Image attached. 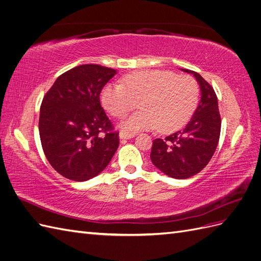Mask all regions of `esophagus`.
<instances>
[{
  "label": "esophagus",
  "mask_w": 261,
  "mask_h": 261,
  "mask_svg": "<svg viewBox=\"0 0 261 261\" xmlns=\"http://www.w3.org/2000/svg\"><path fill=\"white\" fill-rule=\"evenodd\" d=\"M134 136H135V134H133V133L124 132V130L120 132V138L121 139H129V138H133Z\"/></svg>",
  "instance_id": "obj_1"
}]
</instances>
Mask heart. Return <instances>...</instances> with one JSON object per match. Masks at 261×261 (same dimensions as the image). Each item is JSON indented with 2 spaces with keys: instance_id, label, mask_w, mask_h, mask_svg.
I'll use <instances>...</instances> for the list:
<instances>
[{
  "instance_id": "obj_1",
  "label": "heart",
  "mask_w": 261,
  "mask_h": 261,
  "mask_svg": "<svg viewBox=\"0 0 261 261\" xmlns=\"http://www.w3.org/2000/svg\"><path fill=\"white\" fill-rule=\"evenodd\" d=\"M198 97L193 77L159 69L134 72L102 90V103L113 116H124L139 103L141 111L122 122L124 129L133 132L158 127L167 133L180 127L194 113Z\"/></svg>"
}]
</instances>
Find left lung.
<instances>
[{"label":"left lung","mask_w":261,"mask_h":261,"mask_svg":"<svg viewBox=\"0 0 261 261\" xmlns=\"http://www.w3.org/2000/svg\"><path fill=\"white\" fill-rule=\"evenodd\" d=\"M201 99L191 121L183 129L152 141L150 158L155 167L173 178L184 179L199 173L215 153L221 132L218 98L211 85L194 70Z\"/></svg>","instance_id":"left-lung-1"}]
</instances>
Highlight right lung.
<instances>
[{"label": "right lung", "mask_w": 261, "mask_h": 261, "mask_svg": "<svg viewBox=\"0 0 261 261\" xmlns=\"http://www.w3.org/2000/svg\"><path fill=\"white\" fill-rule=\"evenodd\" d=\"M116 70L85 64L58 77L40 107L39 134L45 158L62 176L88 180L103 171L117 150L118 132L100 103Z\"/></svg>", "instance_id": "obj_1"}]
</instances>
